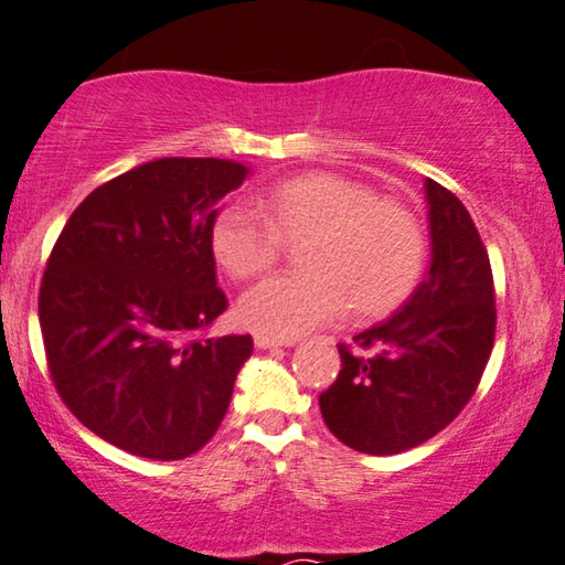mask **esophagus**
<instances>
[{"mask_svg":"<svg viewBox=\"0 0 565 565\" xmlns=\"http://www.w3.org/2000/svg\"><path fill=\"white\" fill-rule=\"evenodd\" d=\"M254 344H257L259 350H275V347H290L292 342H282V339H273V337L257 334V337H254Z\"/></svg>","mask_w":565,"mask_h":565,"instance_id":"esophagus-1","label":"esophagus"}]
</instances>
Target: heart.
I'll return each mask as SVG.
<instances>
[{
    "instance_id": "1",
    "label": "heart",
    "mask_w": 565,
    "mask_h": 565,
    "mask_svg": "<svg viewBox=\"0 0 565 565\" xmlns=\"http://www.w3.org/2000/svg\"><path fill=\"white\" fill-rule=\"evenodd\" d=\"M298 246L303 269L267 277L238 300V319L257 334L298 339L342 319H365L404 303L427 267L422 221L398 200L377 198L370 184L334 172L282 180L249 205L215 211L207 231L213 259L234 280L267 273L282 242Z\"/></svg>"
}]
</instances>
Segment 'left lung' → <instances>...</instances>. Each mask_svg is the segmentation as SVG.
<instances>
[{"instance_id":"1","label":"left lung","mask_w":565,"mask_h":565,"mask_svg":"<svg viewBox=\"0 0 565 565\" xmlns=\"http://www.w3.org/2000/svg\"><path fill=\"white\" fill-rule=\"evenodd\" d=\"M431 262L391 319L339 344L342 370L319 396L339 443L396 455L427 443L458 416L481 383L497 334L489 252L466 205L424 182Z\"/></svg>"}]
</instances>
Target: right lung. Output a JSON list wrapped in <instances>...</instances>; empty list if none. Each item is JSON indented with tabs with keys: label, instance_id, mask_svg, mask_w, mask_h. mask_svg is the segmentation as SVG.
I'll list each match as a JSON object with an SVG mask.
<instances>
[{
	"label": "right lung",
	"instance_id": "obj_1",
	"mask_svg": "<svg viewBox=\"0 0 565 565\" xmlns=\"http://www.w3.org/2000/svg\"><path fill=\"white\" fill-rule=\"evenodd\" d=\"M228 159H157L82 200L45 265L38 319L58 396L130 455L182 460L215 435L249 334L203 339L226 311L207 231L246 180Z\"/></svg>",
	"mask_w": 565,
	"mask_h": 565
}]
</instances>
